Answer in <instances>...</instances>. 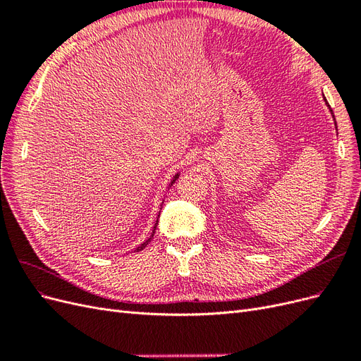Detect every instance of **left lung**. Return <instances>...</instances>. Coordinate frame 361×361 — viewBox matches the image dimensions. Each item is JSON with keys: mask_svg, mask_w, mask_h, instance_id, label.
<instances>
[{"mask_svg": "<svg viewBox=\"0 0 361 361\" xmlns=\"http://www.w3.org/2000/svg\"><path fill=\"white\" fill-rule=\"evenodd\" d=\"M324 101L326 102V99H325V97H324ZM326 105H329V102H326ZM329 108H330V105H329ZM330 111H331V114H333V110H331V108H330ZM333 118H334V114H333ZM334 123H336V118H334Z\"/></svg>", "mask_w": 361, "mask_h": 361, "instance_id": "8db88e82", "label": "left lung"}]
</instances>
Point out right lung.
<instances>
[{
	"instance_id": "obj_1",
	"label": "right lung",
	"mask_w": 361,
	"mask_h": 361,
	"mask_svg": "<svg viewBox=\"0 0 361 361\" xmlns=\"http://www.w3.org/2000/svg\"><path fill=\"white\" fill-rule=\"evenodd\" d=\"M178 178H179V173H176V174H174V178H173V180H171V183H170V185H173L174 182H176V179H178ZM157 226H158V221H157V223H155V226H154V231H152V235H150V238H147V239H146V241H145L143 244H141L140 247H137V248H135L134 251H141V250H143V248H146V245H147V244H149V243L152 241V238H154V235H155V231H157Z\"/></svg>"
}]
</instances>
